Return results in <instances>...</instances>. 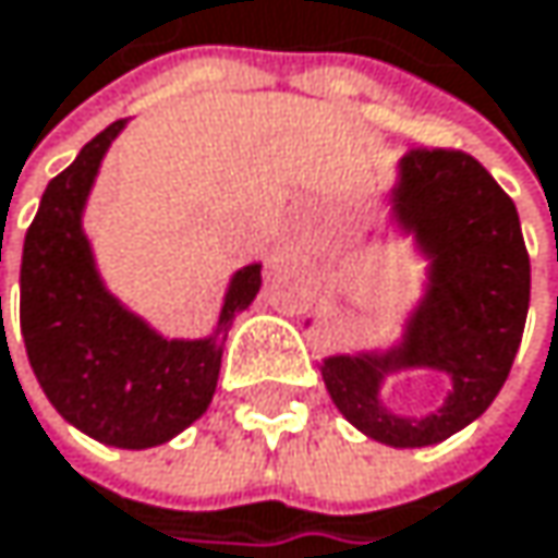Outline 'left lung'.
<instances>
[{
    "label": "left lung",
    "instance_id": "obj_1",
    "mask_svg": "<svg viewBox=\"0 0 558 558\" xmlns=\"http://www.w3.org/2000/svg\"><path fill=\"white\" fill-rule=\"evenodd\" d=\"M390 223L425 259V286L390 348L328 354L318 371L338 413L390 448L461 432L500 393L530 308V256L513 201L487 168L451 148H410L387 191ZM435 369L452 390L425 417L383 403L387 376Z\"/></svg>",
    "mask_w": 558,
    "mask_h": 558
}]
</instances>
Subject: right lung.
Instances as JSON below:
<instances>
[{
    "mask_svg": "<svg viewBox=\"0 0 558 558\" xmlns=\"http://www.w3.org/2000/svg\"><path fill=\"white\" fill-rule=\"evenodd\" d=\"M126 130L107 126L41 194L22 250V338L48 403L113 448H155L207 413L233 318L263 286V263L227 282L207 338H165L104 282L84 210L104 155Z\"/></svg>",
    "mask_w": 558,
    "mask_h": 558,
    "instance_id": "add662e5",
    "label": "right lung"
}]
</instances>
